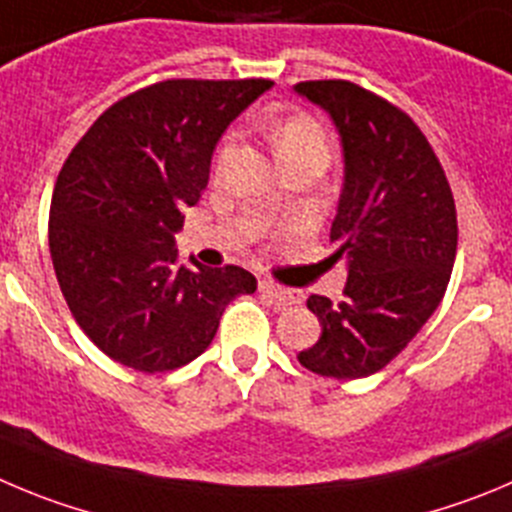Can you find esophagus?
Segmentation results:
<instances>
[{
  "mask_svg": "<svg viewBox=\"0 0 512 512\" xmlns=\"http://www.w3.org/2000/svg\"><path fill=\"white\" fill-rule=\"evenodd\" d=\"M260 293L267 295V298H272L280 305L300 303V293H295V290L290 288H283V285L278 283H272V280H260Z\"/></svg>",
  "mask_w": 512,
  "mask_h": 512,
  "instance_id": "1",
  "label": "esophagus"
}]
</instances>
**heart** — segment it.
<instances>
[{"mask_svg":"<svg viewBox=\"0 0 512 512\" xmlns=\"http://www.w3.org/2000/svg\"><path fill=\"white\" fill-rule=\"evenodd\" d=\"M270 146L280 166L305 159L328 164L333 154L331 131L321 118L310 116V113H293V116H285L272 123ZM227 154L229 148H224L222 159H227Z\"/></svg>","mask_w":512,"mask_h":512,"instance_id":"obj_1","label":"heart"}]
</instances>
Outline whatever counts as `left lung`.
<instances>
[{
    "label": "left lung",
    "instance_id": "obj_1",
    "mask_svg": "<svg viewBox=\"0 0 512 512\" xmlns=\"http://www.w3.org/2000/svg\"><path fill=\"white\" fill-rule=\"evenodd\" d=\"M295 93L333 118L343 189L331 224L346 260L341 303L310 295L321 338L298 353L313 374L364 379L384 369L442 303L457 255L450 181L417 123L348 80H305Z\"/></svg>",
    "mask_w": 512,
    "mask_h": 512
}]
</instances>
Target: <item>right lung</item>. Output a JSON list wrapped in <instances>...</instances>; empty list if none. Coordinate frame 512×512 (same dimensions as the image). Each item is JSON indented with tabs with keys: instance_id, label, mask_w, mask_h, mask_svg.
<instances>
[{
	"instance_id": "add662e5",
	"label": "right lung",
	"mask_w": 512,
	"mask_h": 512,
	"mask_svg": "<svg viewBox=\"0 0 512 512\" xmlns=\"http://www.w3.org/2000/svg\"><path fill=\"white\" fill-rule=\"evenodd\" d=\"M272 80H164L113 103L70 151L50 204L57 283L85 336L118 364L164 374L207 351L237 265H179L174 234L207 189L229 123Z\"/></svg>"
}]
</instances>
